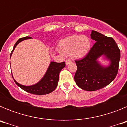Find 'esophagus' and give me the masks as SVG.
Returning <instances> with one entry per match:
<instances>
[{
  "label": "esophagus",
  "mask_w": 127,
  "mask_h": 127,
  "mask_svg": "<svg viewBox=\"0 0 127 127\" xmlns=\"http://www.w3.org/2000/svg\"><path fill=\"white\" fill-rule=\"evenodd\" d=\"M72 62H71V60H70V59H67V60H65V64H66V65H68V64H70V63H71Z\"/></svg>",
  "instance_id": "34e87169"
}]
</instances>
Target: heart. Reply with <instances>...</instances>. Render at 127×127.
Returning a JSON list of instances; mask_svg holds the SVG:
<instances>
[{
  "mask_svg": "<svg viewBox=\"0 0 127 127\" xmlns=\"http://www.w3.org/2000/svg\"><path fill=\"white\" fill-rule=\"evenodd\" d=\"M61 50L66 53H70L74 58H82L90 49V41L85 35H70L62 39L60 42Z\"/></svg>",
  "mask_w": 127,
  "mask_h": 127,
  "instance_id": "heart-1",
  "label": "heart"
}]
</instances>
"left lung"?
<instances>
[{
    "label": "left lung",
    "instance_id": "8db88e82",
    "mask_svg": "<svg viewBox=\"0 0 127 127\" xmlns=\"http://www.w3.org/2000/svg\"><path fill=\"white\" fill-rule=\"evenodd\" d=\"M91 38L96 41L88 53L81 60H76L77 70L74 75L76 83L86 91H96L110 84L116 77L120 60V50L113 38L105 36L92 30ZM104 55L111 63L104 67L97 59Z\"/></svg>",
    "mask_w": 127,
    "mask_h": 127
}]
</instances>
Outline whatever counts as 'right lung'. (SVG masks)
Returning a JSON list of instances; mask_svg holds the SVG:
<instances>
[{"mask_svg": "<svg viewBox=\"0 0 127 127\" xmlns=\"http://www.w3.org/2000/svg\"><path fill=\"white\" fill-rule=\"evenodd\" d=\"M30 38H31L30 37H25L20 38V39H18L17 42L14 44L13 51L11 53L10 57H11L13 50H14V48L18 44H19V42L23 40H25V39H30ZM65 66V62L61 63L51 62L43 78L39 83L35 85H32V86H24V85L19 84L14 79V81L18 86H20V88L23 89V90L26 91L30 94L39 95L50 94L57 88L58 80H59V74L62 69L64 68Z\"/></svg>", "mask_w": 127, "mask_h": 127, "instance_id": "1", "label": "right lung"}]
</instances>
